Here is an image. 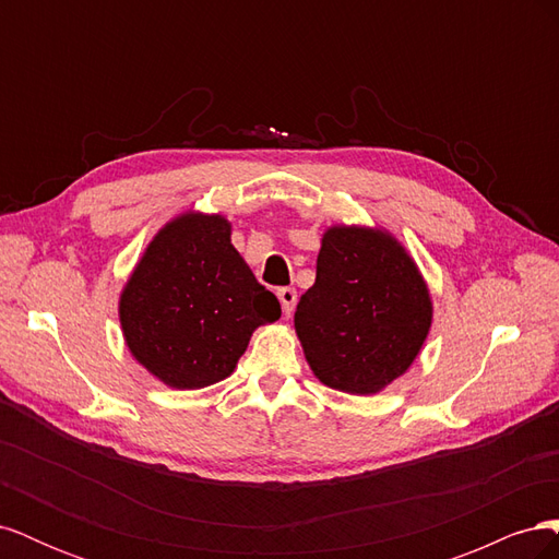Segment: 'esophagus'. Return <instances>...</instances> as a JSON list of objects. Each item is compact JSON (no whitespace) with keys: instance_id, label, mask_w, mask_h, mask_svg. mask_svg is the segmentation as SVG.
<instances>
[{"instance_id":"obj_1","label":"esophagus","mask_w":559,"mask_h":559,"mask_svg":"<svg viewBox=\"0 0 559 559\" xmlns=\"http://www.w3.org/2000/svg\"><path fill=\"white\" fill-rule=\"evenodd\" d=\"M277 298L282 302L284 314H292L294 308H296V300H298V294H296L294 286H282V289H277Z\"/></svg>"}]
</instances>
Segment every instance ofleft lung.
Returning <instances> with one entry per match:
<instances>
[{"mask_svg":"<svg viewBox=\"0 0 559 559\" xmlns=\"http://www.w3.org/2000/svg\"><path fill=\"white\" fill-rule=\"evenodd\" d=\"M294 324L321 382L376 394L417 357L431 298L392 235L337 226L321 240L317 280L300 296Z\"/></svg>","mask_w":559,"mask_h":559,"instance_id":"obj_1","label":"left lung"}]
</instances>
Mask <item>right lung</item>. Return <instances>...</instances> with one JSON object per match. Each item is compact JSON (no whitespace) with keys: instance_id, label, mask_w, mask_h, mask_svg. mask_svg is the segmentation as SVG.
Masks as SVG:
<instances>
[{"instance_id":"add662e5","label":"right lung","mask_w":559,"mask_h":559,"mask_svg":"<svg viewBox=\"0 0 559 559\" xmlns=\"http://www.w3.org/2000/svg\"><path fill=\"white\" fill-rule=\"evenodd\" d=\"M280 314L275 294L257 282L230 245L224 216L186 214L167 224L121 296L132 357L177 389L228 378L253 329Z\"/></svg>"}]
</instances>
